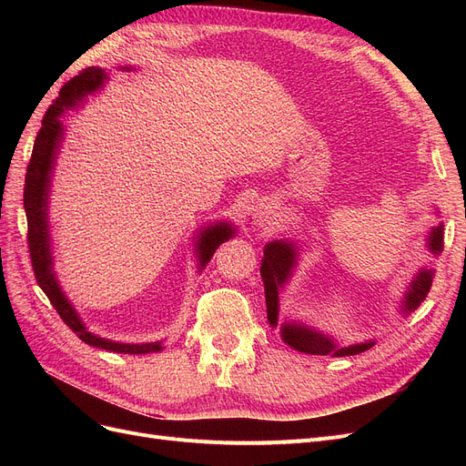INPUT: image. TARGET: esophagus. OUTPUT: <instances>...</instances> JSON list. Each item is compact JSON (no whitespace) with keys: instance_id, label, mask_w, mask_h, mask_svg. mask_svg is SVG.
Listing matches in <instances>:
<instances>
[{"instance_id":"34e87169","label":"esophagus","mask_w":466,"mask_h":466,"mask_svg":"<svg viewBox=\"0 0 466 466\" xmlns=\"http://www.w3.org/2000/svg\"><path fill=\"white\" fill-rule=\"evenodd\" d=\"M252 219H255V225H258V228H272V225L278 221L276 206L272 202L257 204L255 211H252Z\"/></svg>"}]
</instances>
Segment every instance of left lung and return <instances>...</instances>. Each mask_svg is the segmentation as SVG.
<instances>
[{
    "label": "left lung",
    "mask_w": 466,
    "mask_h": 466,
    "mask_svg": "<svg viewBox=\"0 0 466 466\" xmlns=\"http://www.w3.org/2000/svg\"><path fill=\"white\" fill-rule=\"evenodd\" d=\"M428 250L431 255H440L443 250V223L433 228L428 235ZM298 247L291 241H272L264 247V258L260 266V276L264 281V298H266V313L268 322L276 327L278 324V307H279V289L284 288L286 281L291 276V270L298 262ZM433 281L431 268H421L414 276V279L408 286L404 299H402V311L408 315L412 313L420 303L426 299ZM281 340L298 351L313 356H332V358H344V356H356L361 351L370 350L375 342H361L351 346H338L334 338L322 334L315 329H309L299 322H286L281 327Z\"/></svg>",
    "instance_id": "8db88e82"
}]
</instances>
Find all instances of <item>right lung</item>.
<instances>
[{
    "mask_svg": "<svg viewBox=\"0 0 466 466\" xmlns=\"http://www.w3.org/2000/svg\"><path fill=\"white\" fill-rule=\"evenodd\" d=\"M126 69H132L126 66ZM106 72L101 67H87L83 69L79 76L69 79L66 86L60 89V95L52 106L46 110L45 120H42V128L36 134L35 147L29 167H26V177H25V214H26V228H29V235H26V241H29V252H31V262L35 278L38 281L40 289L46 293L52 307L58 311L62 320L72 329L77 338L83 342L116 351V354H149V351H159L163 350L161 342H149V344H124V342H112L106 338L96 336L87 330L86 324L79 319L74 305L67 301L66 293L62 291L58 279L54 274V258H52V248H50V231H48V194H50V182L56 157H58V151L62 146L64 137V124L62 115L67 110L76 106L83 96L95 93L96 89L103 87L106 81ZM235 235V229L231 223H216L208 225L206 229L200 231L198 243H196V250H198V270L209 262L214 257V252L221 243L228 241Z\"/></svg>",
    "mask_w": 466,
    "mask_h": 466,
    "instance_id": "right-lung-1",
    "label": "right lung"
}]
</instances>
